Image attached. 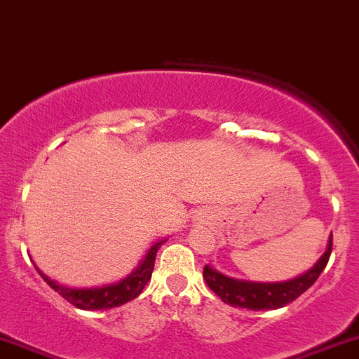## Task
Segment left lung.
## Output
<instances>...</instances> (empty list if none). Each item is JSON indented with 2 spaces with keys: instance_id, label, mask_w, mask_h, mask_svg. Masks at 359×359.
Listing matches in <instances>:
<instances>
[{
  "instance_id": "obj_1",
  "label": "left lung",
  "mask_w": 359,
  "mask_h": 359,
  "mask_svg": "<svg viewBox=\"0 0 359 359\" xmlns=\"http://www.w3.org/2000/svg\"><path fill=\"white\" fill-rule=\"evenodd\" d=\"M330 252H332V234L327 243V250L313 267L283 283H257V280L236 279V277L219 272L210 265H205L203 269V279L207 286L231 306L248 308V310H277L294 302L318 279L329 262Z\"/></svg>"
}]
</instances>
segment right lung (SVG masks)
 <instances>
[{
    "mask_svg": "<svg viewBox=\"0 0 359 359\" xmlns=\"http://www.w3.org/2000/svg\"><path fill=\"white\" fill-rule=\"evenodd\" d=\"M164 241L165 240H159L157 243H154V245L149 248L147 255L138 262L137 267H135L128 276L119 279L118 283L104 284V286L70 287V286H65V284L56 283L55 279L46 276L37 265H36V271L41 273V277L48 283V286H51L56 292H60L68 303H72L73 306L80 308V310H106V308L121 306V304L132 302V299L137 298V296L142 292V289L145 287V284L150 280L157 250L161 248V245H163Z\"/></svg>",
    "mask_w": 359,
    "mask_h": 359,
    "instance_id": "add662e5",
    "label": "right lung"
}]
</instances>
